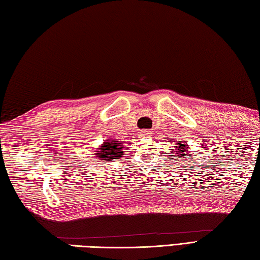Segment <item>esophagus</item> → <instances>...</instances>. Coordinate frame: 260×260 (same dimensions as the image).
I'll list each match as a JSON object with an SVG mask.
<instances>
[{
    "label": "esophagus",
    "mask_w": 260,
    "mask_h": 260,
    "mask_svg": "<svg viewBox=\"0 0 260 260\" xmlns=\"http://www.w3.org/2000/svg\"><path fill=\"white\" fill-rule=\"evenodd\" d=\"M140 136H151V133H149V131H142V133H140Z\"/></svg>",
    "instance_id": "34e87169"
}]
</instances>
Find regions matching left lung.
<instances>
[{"mask_svg":"<svg viewBox=\"0 0 260 260\" xmlns=\"http://www.w3.org/2000/svg\"><path fill=\"white\" fill-rule=\"evenodd\" d=\"M176 148H177V151H175V152H177V154H178V156H180V158H184L185 156L190 157V155H192V154H189L190 152H192V149H189L188 145L179 143L178 146H176Z\"/></svg>","mask_w":260,"mask_h":260,"instance_id":"8db88e82","label":"left lung"}]
</instances>
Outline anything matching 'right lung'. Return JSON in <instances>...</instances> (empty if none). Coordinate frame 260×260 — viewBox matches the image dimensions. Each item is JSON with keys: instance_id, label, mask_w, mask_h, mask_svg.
Segmentation results:
<instances>
[{"instance_id": "add662e5", "label": "right lung", "mask_w": 260, "mask_h": 260, "mask_svg": "<svg viewBox=\"0 0 260 260\" xmlns=\"http://www.w3.org/2000/svg\"><path fill=\"white\" fill-rule=\"evenodd\" d=\"M94 155L102 161H113L123 155V146L117 140H106L100 145V148L95 151Z\"/></svg>"}]
</instances>
